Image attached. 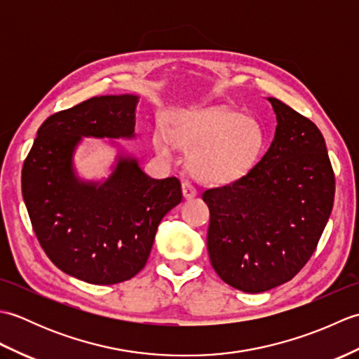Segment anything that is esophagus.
<instances>
[{
    "label": "esophagus",
    "instance_id": "obj_1",
    "mask_svg": "<svg viewBox=\"0 0 359 359\" xmlns=\"http://www.w3.org/2000/svg\"><path fill=\"white\" fill-rule=\"evenodd\" d=\"M182 191H184V197H185L187 201H188V199H193V197H196V194H197L196 188H194L191 184H189L188 180L182 182Z\"/></svg>",
    "mask_w": 359,
    "mask_h": 359
}]
</instances>
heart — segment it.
Returning a JSON list of instances; mask_svg holds the SVG:
<instances>
[{
  "instance_id": "heart-1",
  "label": "heart",
  "mask_w": 359,
  "mask_h": 359,
  "mask_svg": "<svg viewBox=\"0 0 359 359\" xmlns=\"http://www.w3.org/2000/svg\"><path fill=\"white\" fill-rule=\"evenodd\" d=\"M262 128L228 109H179L152 137L157 156L175 158V147L191 151L189 170L201 182L226 185L247 175L262 154Z\"/></svg>"
}]
</instances>
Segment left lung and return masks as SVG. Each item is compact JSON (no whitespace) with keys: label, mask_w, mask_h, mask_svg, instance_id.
Here are the masks:
<instances>
[{"label":"left lung","mask_w":359,"mask_h":359,"mask_svg":"<svg viewBox=\"0 0 359 359\" xmlns=\"http://www.w3.org/2000/svg\"><path fill=\"white\" fill-rule=\"evenodd\" d=\"M266 100L278 121L269 151L242 179L202 194L212 269L245 293L284 284L307 264L334 199L321 131L278 98Z\"/></svg>","instance_id":"1"}]
</instances>
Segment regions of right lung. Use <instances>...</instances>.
<instances>
[{
	"mask_svg": "<svg viewBox=\"0 0 359 359\" xmlns=\"http://www.w3.org/2000/svg\"><path fill=\"white\" fill-rule=\"evenodd\" d=\"M139 95H102L57 112L40 126L21 172L22 199L44 253L69 276L95 285L134 278L148 261L157 226L182 201L179 179H152L118 139H135ZM109 138L108 178L74 168L83 138Z\"/></svg>",
	"mask_w": 359,
	"mask_h": 359,
	"instance_id": "add662e5",
	"label": "right lung"
}]
</instances>
